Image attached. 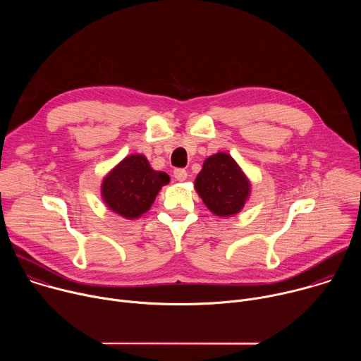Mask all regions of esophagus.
Listing matches in <instances>:
<instances>
[{"instance_id": "1", "label": "esophagus", "mask_w": 361, "mask_h": 361, "mask_svg": "<svg viewBox=\"0 0 361 361\" xmlns=\"http://www.w3.org/2000/svg\"><path fill=\"white\" fill-rule=\"evenodd\" d=\"M174 177L177 181H185L187 180V171L184 169H177L174 171Z\"/></svg>"}]
</instances>
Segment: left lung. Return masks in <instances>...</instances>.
<instances>
[{"label":"left lung","instance_id":"left-lung-1","mask_svg":"<svg viewBox=\"0 0 361 361\" xmlns=\"http://www.w3.org/2000/svg\"><path fill=\"white\" fill-rule=\"evenodd\" d=\"M194 188L214 216L238 214L251 194V181L227 152H217L204 160Z\"/></svg>","mask_w":361,"mask_h":361}]
</instances>
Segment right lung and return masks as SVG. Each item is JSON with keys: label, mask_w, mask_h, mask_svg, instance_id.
Instances as JSON below:
<instances>
[{"label": "right lung", "mask_w": 361, "mask_h": 361, "mask_svg": "<svg viewBox=\"0 0 361 361\" xmlns=\"http://www.w3.org/2000/svg\"><path fill=\"white\" fill-rule=\"evenodd\" d=\"M169 183V174L152 170L142 154H130L102 178L101 198L113 213L135 220L151 209Z\"/></svg>", "instance_id": "add662e5"}]
</instances>
